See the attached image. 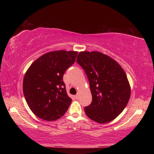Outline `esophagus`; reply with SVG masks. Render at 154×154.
<instances>
[{"instance_id": "1", "label": "esophagus", "mask_w": 154, "mask_h": 154, "mask_svg": "<svg viewBox=\"0 0 154 154\" xmlns=\"http://www.w3.org/2000/svg\"><path fill=\"white\" fill-rule=\"evenodd\" d=\"M75 98H76L77 100H78V99H79V94L75 95Z\"/></svg>"}]
</instances>
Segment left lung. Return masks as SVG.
<instances>
[{
  "label": "left lung",
  "instance_id": "1",
  "mask_svg": "<svg viewBox=\"0 0 154 154\" xmlns=\"http://www.w3.org/2000/svg\"><path fill=\"white\" fill-rule=\"evenodd\" d=\"M77 62L90 83L92 100L85 106L88 118L103 124L113 120L128 103L130 87L123 69L110 57L98 51H82Z\"/></svg>",
  "mask_w": 154,
  "mask_h": 154
}]
</instances>
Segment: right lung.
<instances>
[{
	"label": "right lung",
	"mask_w": 154,
	"mask_h": 154,
	"mask_svg": "<svg viewBox=\"0 0 154 154\" xmlns=\"http://www.w3.org/2000/svg\"><path fill=\"white\" fill-rule=\"evenodd\" d=\"M77 51H50L33 62L25 74L23 92L33 113L46 121H54L66 113L72 102L63 75L73 64Z\"/></svg>",
	"instance_id": "obj_1"
}]
</instances>
